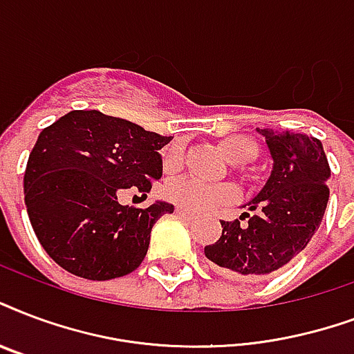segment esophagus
Segmentation results:
<instances>
[{
    "mask_svg": "<svg viewBox=\"0 0 354 354\" xmlns=\"http://www.w3.org/2000/svg\"><path fill=\"white\" fill-rule=\"evenodd\" d=\"M176 213L180 217H183V219H193V217H195V213L187 212V209H183V207H176Z\"/></svg>",
    "mask_w": 354,
    "mask_h": 354,
    "instance_id": "esophagus-1",
    "label": "esophagus"
}]
</instances>
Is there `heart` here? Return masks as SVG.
<instances>
[{
    "mask_svg": "<svg viewBox=\"0 0 354 354\" xmlns=\"http://www.w3.org/2000/svg\"><path fill=\"white\" fill-rule=\"evenodd\" d=\"M221 150L228 161L241 165L256 158L258 147L247 135H232L221 142ZM183 152L180 145H172L163 152V163L167 169H176L182 163ZM163 193L176 206L185 207L189 212L202 213L213 207L228 204L237 196L236 185L232 183H209L195 176H180L167 183Z\"/></svg>",
    "mask_w": 354,
    "mask_h": 354,
    "instance_id": "b5f03b06",
    "label": "heart"
}]
</instances>
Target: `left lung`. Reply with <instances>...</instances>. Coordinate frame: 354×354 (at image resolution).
Here are the masks:
<instances>
[{"label":"left lung","mask_w":354,"mask_h":354,"mask_svg":"<svg viewBox=\"0 0 354 354\" xmlns=\"http://www.w3.org/2000/svg\"><path fill=\"white\" fill-rule=\"evenodd\" d=\"M273 158V172L254 201L252 213L221 221L223 236L207 245V260L241 279H263L284 267L308 245L328 202L330 176L319 139L306 133L258 129Z\"/></svg>","instance_id":"8db88e82"}]
</instances>
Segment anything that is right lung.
Wrapping results in <instances>:
<instances>
[{
    "label": "right lung",
    "instance_id": "1",
    "mask_svg": "<svg viewBox=\"0 0 354 354\" xmlns=\"http://www.w3.org/2000/svg\"><path fill=\"white\" fill-rule=\"evenodd\" d=\"M171 139L100 111H70L40 131L24 201L51 260L88 280L118 279L141 266L153 223L174 207L120 206L117 196L124 189L150 193L163 172L158 150Z\"/></svg>",
    "mask_w": 354,
    "mask_h": 354
}]
</instances>
